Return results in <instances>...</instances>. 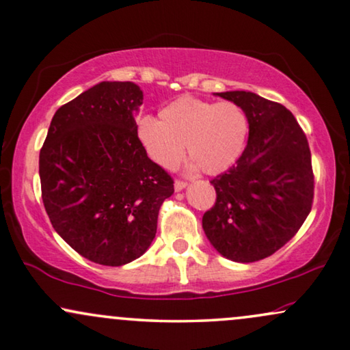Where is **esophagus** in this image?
I'll return each instance as SVG.
<instances>
[{"instance_id": "esophagus-1", "label": "esophagus", "mask_w": 350, "mask_h": 350, "mask_svg": "<svg viewBox=\"0 0 350 350\" xmlns=\"http://www.w3.org/2000/svg\"><path fill=\"white\" fill-rule=\"evenodd\" d=\"M185 187H187V182H184V180H176V182H174V190H176V191L184 190Z\"/></svg>"}]
</instances>
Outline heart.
Returning a JSON list of instances; mask_svg holds the SVG:
<instances>
[{"mask_svg": "<svg viewBox=\"0 0 350 350\" xmlns=\"http://www.w3.org/2000/svg\"><path fill=\"white\" fill-rule=\"evenodd\" d=\"M160 120L142 116L136 122L137 141L149 159L173 170L184 155L191 157L189 170L203 168L215 174L225 171L243 154L249 122L245 112L231 101L213 103L180 96L159 112Z\"/></svg>", "mask_w": 350, "mask_h": 350, "instance_id": "obj_1", "label": "heart"}]
</instances>
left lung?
Wrapping results in <instances>:
<instances>
[{
	"mask_svg": "<svg viewBox=\"0 0 350 350\" xmlns=\"http://www.w3.org/2000/svg\"><path fill=\"white\" fill-rule=\"evenodd\" d=\"M215 95L245 112L249 139L236 165L211 180L217 200L203 215V230L225 258L258 262L287 244L311 213V150L279 103L244 90Z\"/></svg>",
	"mask_w": 350,
	"mask_h": 350,
	"instance_id": "1",
	"label": "left lung"
}]
</instances>
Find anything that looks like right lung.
Here are the masks:
<instances>
[{
	"label": "right lung",
	"instance_id": "obj_1",
	"mask_svg": "<svg viewBox=\"0 0 350 350\" xmlns=\"http://www.w3.org/2000/svg\"><path fill=\"white\" fill-rule=\"evenodd\" d=\"M142 90L100 82L55 112L39 154L42 203L58 234L105 267L139 258L174 182L136 136Z\"/></svg>",
	"mask_w": 350,
	"mask_h": 350
}]
</instances>
